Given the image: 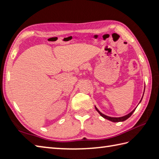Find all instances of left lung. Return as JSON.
I'll list each match as a JSON object with an SVG mask.
<instances>
[{"label":"left lung","instance_id":"1","mask_svg":"<svg viewBox=\"0 0 159 159\" xmlns=\"http://www.w3.org/2000/svg\"><path fill=\"white\" fill-rule=\"evenodd\" d=\"M144 91H145V89H144ZM142 98H143V97H142ZM142 98L141 99L139 103L141 102V100H142ZM137 107H136V108H137ZM95 108H96V110L98 111V112L99 113V114L101 116H102V117H104V118H105V119H107V120H110V121H113V122H119V121H125L126 120H127L128 118H129V117L132 116V114L133 113L134 111H135V109H136V108H135V109H133V111H132L130 113H128V115H126V116H123V117H113L107 116H106V115H104V114L102 113L98 109H97V107H96V106H95Z\"/></svg>","mask_w":159,"mask_h":159}]
</instances>
